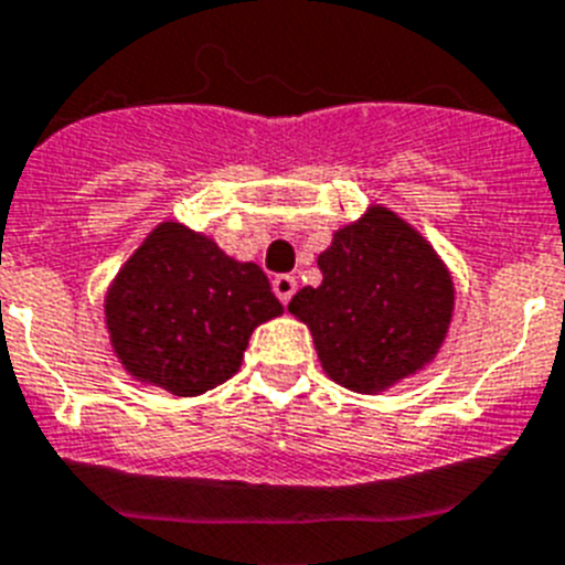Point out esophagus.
<instances>
[{"label": "esophagus", "mask_w": 565, "mask_h": 565, "mask_svg": "<svg viewBox=\"0 0 565 565\" xmlns=\"http://www.w3.org/2000/svg\"><path fill=\"white\" fill-rule=\"evenodd\" d=\"M296 287H298V281L292 276H276V278H273V292H276L278 301H281V303H289V298L296 296Z\"/></svg>", "instance_id": "34e87169"}]
</instances>
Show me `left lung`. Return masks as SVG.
<instances>
[{"instance_id":"left-lung-1","label":"left lung","mask_w":565,"mask_h":565,"mask_svg":"<svg viewBox=\"0 0 565 565\" xmlns=\"http://www.w3.org/2000/svg\"><path fill=\"white\" fill-rule=\"evenodd\" d=\"M323 281L287 310L310 327L323 372L377 395L438 355L455 310L449 267L418 230L372 204L318 255Z\"/></svg>"}]
</instances>
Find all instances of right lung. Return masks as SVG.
<instances>
[{
    "mask_svg": "<svg viewBox=\"0 0 565 565\" xmlns=\"http://www.w3.org/2000/svg\"><path fill=\"white\" fill-rule=\"evenodd\" d=\"M281 312L258 264L235 262L179 222L150 230L105 296L119 364L179 398L230 381L255 327Z\"/></svg>",
    "mask_w": 565,
    "mask_h": 565,
    "instance_id": "add662e5",
    "label": "right lung"
}]
</instances>
